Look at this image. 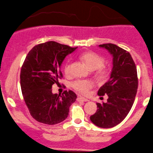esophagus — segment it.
Instances as JSON below:
<instances>
[{"label":"esophagus","instance_id":"1","mask_svg":"<svg viewBox=\"0 0 153 153\" xmlns=\"http://www.w3.org/2000/svg\"><path fill=\"white\" fill-rule=\"evenodd\" d=\"M76 100H77V101H82V102H88V101H89V100H87V99H86L84 97H78Z\"/></svg>","mask_w":153,"mask_h":153}]
</instances>
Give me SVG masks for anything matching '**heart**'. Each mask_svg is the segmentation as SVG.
Wrapping results in <instances>:
<instances>
[{"label": "heart", "instance_id": "heart-1", "mask_svg": "<svg viewBox=\"0 0 153 153\" xmlns=\"http://www.w3.org/2000/svg\"><path fill=\"white\" fill-rule=\"evenodd\" d=\"M81 59L87 64L89 69L96 70L95 76L100 82H105L109 76V70L102 67L105 64V59L94 52H87L81 56ZM71 61H68L64 66V73L66 75L71 74ZM94 87V82L89 79H77L71 83V87L75 91L82 94H87Z\"/></svg>", "mask_w": 153, "mask_h": 153}]
</instances>
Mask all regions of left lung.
I'll use <instances>...</instances> for the list:
<instances>
[{
    "label": "left lung",
    "mask_w": 153,
    "mask_h": 153,
    "mask_svg": "<svg viewBox=\"0 0 153 153\" xmlns=\"http://www.w3.org/2000/svg\"><path fill=\"white\" fill-rule=\"evenodd\" d=\"M113 56V67L109 81L98 91L99 96H108L107 102L97 103V110L91 121L102 128L113 127L130 112L138 87L137 68L130 53L113 44L100 45Z\"/></svg>",
    "instance_id": "1"
}]
</instances>
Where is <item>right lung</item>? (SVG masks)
I'll use <instances>...</instances> for the list:
<instances>
[{"instance_id":"add662e5","label":"right lung","mask_w":153,"mask_h":153,"mask_svg":"<svg viewBox=\"0 0 153 153\" xmlns=\"http://www.w3.org/2000/svg\"><path fill=\"white\" fill-rule=\"evenodd\" d=\"M76 48L48 41L35 46L26 56L20 74L21 91L30 115L39 123L56 125L69 115L76 94L71 90L53 94L51 88L62 78L63 61Z\"/></svg>"}]
</instances>
